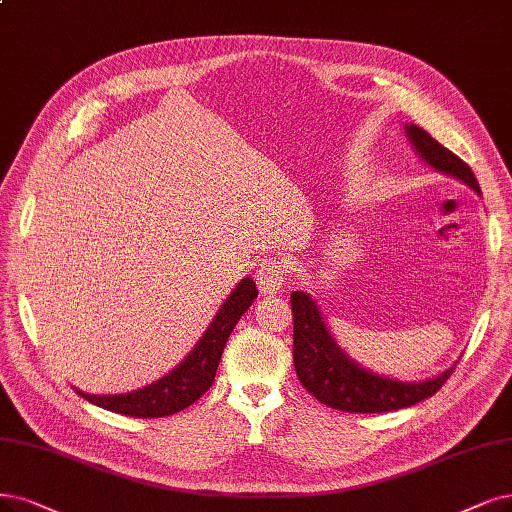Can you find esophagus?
Here are the masks:
<instances>
[{"label":"esophagus","mask_w":512,"mask_h":512,"mask_svg":"<svg viewBox=\"0 0 512 512\" xmlns=\"http://www.w3.org/2000/svg\"><path fill=\"white\" fill-rule=\"evenodd\" d=\"M257 287L263 295H274L287 285V263L276 257L259 259L255 270Z\"/></svg>","instance_id":"obj_1"}]
</instances>
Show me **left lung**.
Segmentation results:
<instances>
[{
  "instance_id": "1",
  "label": "left lung",
  "mask_w": 512,
  "mask_h": 512,
  "mask_svg": "<svg viewBox=\"0 0 512 512\" xmlns=\"http://www.w3.org/2000/svg\"><path fill=\"white\" fill-rule=\"evenodd\" d=\"M405 132L420 158L443 175L456 177L481 196L479 181L470 166L453 151L415 124ZM293 310V363L301 386L323 405L350 413H384L411 407L437 392L456 365L424 382H399L363 369L337 346L316 301L304 293H291Z\"/></svg>"
}]
</instances>
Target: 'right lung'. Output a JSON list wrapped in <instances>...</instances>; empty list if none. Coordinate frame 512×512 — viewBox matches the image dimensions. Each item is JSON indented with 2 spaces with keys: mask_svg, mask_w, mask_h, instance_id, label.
<instances>
[{
  "mask_svg": "<svg viewBox=\"0 0 512 512\" xmlns=\"http://www.w3.org/2000/svg\"><path fill=\"white\" fill-rule=\"evenodd\" d=\"M257 297V287L251 276L242 278L236 289L223 301L213 323L208 325L196 348L185 356L162 380L149 384L141 390L126 394H86L78 392L88 403L103 407L113 413L128 415V418H164L173 415L192 403L211 388L215 382V373L221 361L227 337L240 320V316L249 310L253 299Z\"/></svg>",
  "mask_w": 512,
  "mask_h": 512,
  "instance_id": "add662e5",
  "label": "right lung"
}]
</instances>
